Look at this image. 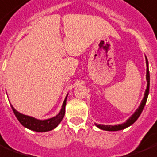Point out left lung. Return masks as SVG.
<instances>
[{
	"mask_svg": "<svg viewBox=\"0 0 157 157\" xmlns=\"http://www.w3.org/2000/svg\"><path fill=\"white\" fill-rule=\"evenodd\" d=\"M146 63H147V89H146L143 100H142V103H141V105L138 107V109H137V110L135 111V113L125 123H124V124H118V125H114V126H112V125H100V124L97 125V124H95L99 128L102 129V130H105V131H118V130H123V129L126 128L128 127L131 126L132 124H134L136 120L138 118V117H139L140 114L142 113V110H143V108L145 106L146 103H147L148 94H149V87H150V73H149L148 61L147 57H146Z\"/></svg>",
	"mask_w": 157,
	"mask_h": 157,
	"instance_id": "obj_1",
	"label": "left lung"
}]
</instances>
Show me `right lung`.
Instances as JSON below:
<instances>
[{
  "label": "right lung",
  "mask_w": 157,
  "mask_h": 157,
  "mask_svg": "<svg viewBox=\"0 0 157 157\" xmlns=\"http://www.w3.org/2000/svg\"><path fill=\"white\" fill-rule=\"evenodd\" d=\"M67 98V95L66 96L65 100H64V102L63 104V107H62V109L59 112V113L55 117H53V118L45 119V120H39V119L34 118L33 117H30V116L25 115V114L19 113L17 110H15L12 105L11 108L13 109V112L15 113V117L17 118L19 122L22 124L23 126L30 129V130H33V131L43 132L51 131L52 129H54L63 120V117L65 115Z\"/></svg>",
  "instance_id": "obj_1"
}]
</instances>
